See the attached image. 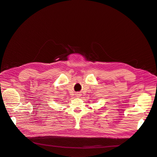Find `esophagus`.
I'll return each mask as SVG.
<instances>
[{
    "mask_svg": "<svg viewBox=\"0 0 157 157\" xmlns=\"http://www.w3.org/2000/svg\"><path fill=\"white\" fill-rule=\"evenodd\" d=\"M80 96H81V94H80V93L76 94V97H77V98H80Z\"/></svg>",
    "mask_w": 157,
    "mask_h": 157,
    "instance_id": "obj_1",
    "label": "esophagus"
}]
</instances>
